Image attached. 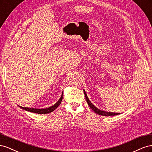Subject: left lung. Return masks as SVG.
<instances>
[{"label": "left lung", "instance_id": "1", "mask_svg": "<svg viewBox=\"0 0 152 152\" xmlns=\"http://www.w3.org/2000/svg\"><path fill=\"white\" fill-rule=\"evenodd\" d=\"M84 93L85 94V97L86 99V101L87 103H88L89 107L93 110V111L98 115H103V116H113V115H117L120 114V113H115V112H105V111H103V110H101L98 108H96L95 106H94L93 104L91 103V102H90V100L89 99L88 97H87V96L86 93V91L84 89Z\"/></svg>", "mask_w": 152, "mask_h": 152}]
</instances>
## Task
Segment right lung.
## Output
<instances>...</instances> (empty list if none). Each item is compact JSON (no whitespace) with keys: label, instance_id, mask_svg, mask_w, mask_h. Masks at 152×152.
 <instances>
[{"label":"right lung","instance_id":"right-lung-1","mask_svg":"<svg viewBox=\"0 0 152 152\" xmlns=\"http://www.w3.org/2000/svg\"><path fill=\"white\" fill-rule=\"evenodd\" d=\"M63 93L61 94V98H59V99L58 101V102L56 103H55L54 105L51 106V107H50L46 108H41V109L31 108H28V107H20V106H19V107H20L21 108L26 110V111L33 112V113H38V114L49 113L50 112H53L54 110H55L58 107V106L61 104V101L63 99Z\"/></svg>","mask_w":152,"mask_h":152}]
</instances>
